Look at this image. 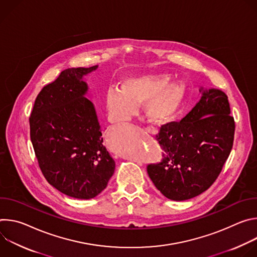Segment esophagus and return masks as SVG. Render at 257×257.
I'll use <instances>...</instances> for the list:
<instances>
[{
	"mask_svg": "<svg viewBox=\"0 0 257 257\" xmlns=\"http://www.w3.org/2000/svg\"><path fill=\"white\" fill-rule=\"evenodd\" d=\"M144 131L150 133V134H153V135L158 134V129H157V128H154V127H146V128L144 129Z\"/></svg>",
	"mask_w": 257,
	"mask_h": 257,
	"instance_id": "obj_1",
	"label": "esophagus"
}]
</instances>
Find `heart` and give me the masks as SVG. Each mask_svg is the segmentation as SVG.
Instances as JSON below:
<instances>
[{"label": "heart", "instance_id": "heart-1", "mask_svg": "<svg viewBox=\"0 0 257 257\" xmlns=\"http://www.w3.org/2000/svg\"><path fill=\"white\" fill-rule=\"evenodd\" d=\"M171 82L169 74H150L129 77L120 88H109L105 103L111 117L123 121L132 116L137 105L145 103L151 120L163 122L171 119L180 108L186 94L185 84Z\"/></svg>", "mask_w": 257, "mask_h": 257}]
</instances>
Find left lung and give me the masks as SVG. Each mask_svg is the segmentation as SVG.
<instances>
[{"label": "left lung", "instance_id": "obj_1", "mask_svg": "<svg viewBox=\"0 0 257 257\" xmlns=\"http://www.w3.org/2000/svg\"><path fill=\"white\" fill-rule=\"evenodd\" d=\"M202 96L180 122L163 125L156 135L162 160L148 174L167 198L182 201L207 190L233 148L235 121L225 92L201 90Z\"/></svg>", "mask_w": 257, "mask_h": 257}]
</instances>
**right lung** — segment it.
<instances>
[{
  "label": "right lung",
  "instance_id": "obj_1",
  "mask_svg": "<svg viewBox=\"0 0 257 257\" xmlns=\"http://www.w3.org/2000/svg\"><path fill=\"white\" fill-rule=\"evenodd\" d=\"M97 66L70 68L43 87L29 117L30 139L50 184L78 199L99 194L114 174L115 161L102 143L92 102L82 77Z\"/></svg>",
  "mask_w": 257,
  "mask_h": 257
}]
</instances>
